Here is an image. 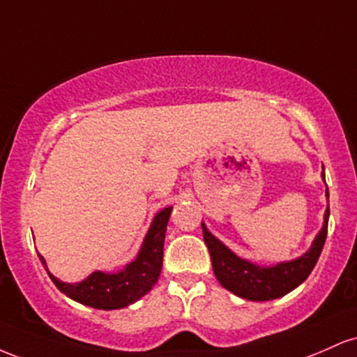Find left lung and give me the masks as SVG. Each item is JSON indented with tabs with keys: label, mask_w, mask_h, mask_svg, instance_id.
Masks as SVG:
<instances>
[{
	"label": "left lung",
	"mask_w": 357,
	"mask_h": 357,
	"mask_svg": "<svg viewBox=\"0 0 357 357\" xmlns=\"http://www.w3.org/2000/svg\"><path fill=\"white\" fill-rule=\"evenodd\" d=\"M324 169V166H322ZM322 179L326 183V174L322 171ZM326 198L329 199V190L326 188ZM327 223H329V204L324 213V223L317 235L304 255L294 260L278 261L273 265H258L255 261L247 260L236 255L223 241L216 238L208 230L206 225L202 223L203 238L211 257L213 272L216 278L227 290L241 298L253 302L273 301L284 297L285 294L297 289L307 277L321 257L322 247L326 243Z\"/></svg>",
	"instance_id": "8db88e82"
}]
</instances>
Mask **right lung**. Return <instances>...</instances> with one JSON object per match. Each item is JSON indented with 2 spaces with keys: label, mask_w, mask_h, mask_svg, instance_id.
<instances>
[{
  "label": "right lung",
  "mask_w": 357,
  "mask_h": 357,
  "mask_svg": "<svg viewBox=\"0 0 357 357\" xmlns=\"http://www.w3.org/2000/svg\"><path fill=\"white\" fill-rule=\"evenodd\" d=\"M171 211L173 206L155 213L136 258L117 272L96 270L85 280L68 284L53 275L42 255H38L40 261L56 289L72 301L102 310L124 309L144 297L158 282L162 268V248Z\"/></svg>",
  "instance_id": "right-lung-1"
}]
</instances>
